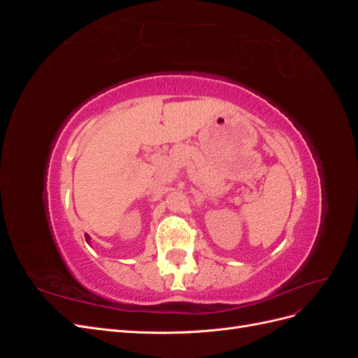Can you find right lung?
I'll use <instances>...</instances> for the list:
<instances>
[{
    "label": "right lung",
    "mask_w": 358,
    "mask_h": 358,
    "mask_svg": "<svg viewBox=\"0 0 358 358\" xmlns=\"http://www.w3.org/2000/svg\"><path fill=\"white\" fill-rule=\"evenodd\" d=\"M85 236H86V242L90 243V236H88V234H85Z\"/></svg>",
    "instance_id": "obj_1"
}]
</instances>
